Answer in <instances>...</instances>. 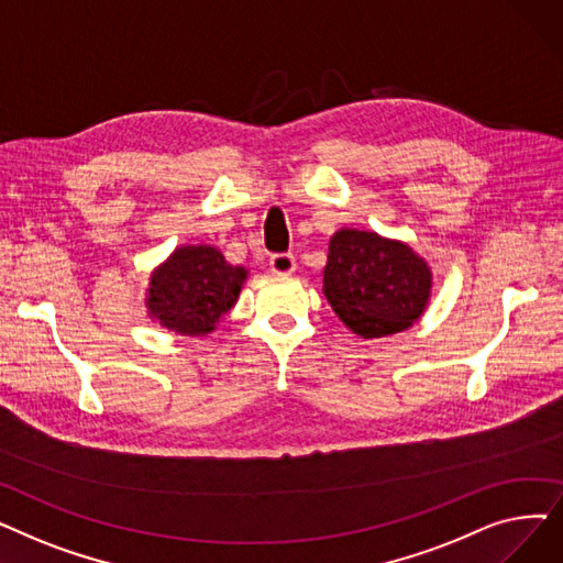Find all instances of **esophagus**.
<instances>
[{"label":"esophagus","instance_id":"obj_1","mask_svg":"<svg viewBox=\"0 0 563 563\" xmlns=\"http://www.w3.org/2000/svg\"><path fill=\"white\" fill-rule=\"evenodd\" d=\"M269 264H272V272L278 276H287L297 269V260H294L291 253H276Z\"/></svg>","mask_w":563,"mask_h":563}]
</instances>
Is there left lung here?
Instances as JSON below:
<instances>
[{"instance_id": "left-lung-1", "label": "left lung", "mask_w": 563, "mask_h": 563, "mask_svg": "<svg viewBox=\"0 0 563 563\" xmlns=\"http://www.w3.org/2000/svg\"><path fill=\"white\" fill-rule=\"evenodd\" d=\"M429 291V266L406 244L361 230L333 234L323 294L353 333L383 338L408 329L424 312Z\"/></svg>"}]
</instances>
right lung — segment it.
<instances>
[{
	"mask_svg": "<svg viewBox=\"0 0 563 563\" xmlns=\"http://www.w3.org/2000/svg\"><path fill=\"white\" fill-rule=\"evenodd\" d=\"M244 280V266H232L214 246H185L151 278L147 308L168 331L205 335L234 306Z\"/></svg>",
	"mask_w": 563,
	"mask_h": 563,
	"instance_id": "add662e5",
	"label": "right lung"
}]
</instances>
